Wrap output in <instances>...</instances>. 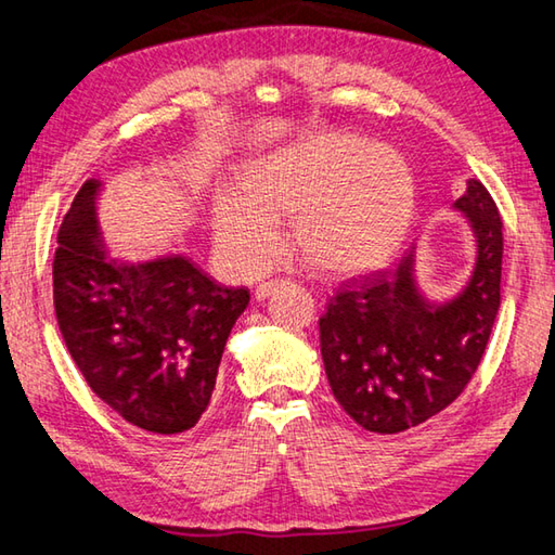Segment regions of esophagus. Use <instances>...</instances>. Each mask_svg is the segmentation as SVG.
I'll list each match as a JSON object with an SVG mask.
<instances>
[{
	"label": "esophagus",
	"instance_id": "obj_1",
	"mask_svg": "<svg viewBox=\"0 0 555 555\" xmlns=\"http://www.w3.org/2000/svg\"><path fill=\"white\" fill-rule=\"evenodd\" d=\"M274 286H276V281H261V284L255 288V298L264 300L267 296H271V291H274Z\"/></svg>",
	"mask_w": 555,
	"mask_h": 555
}]
</instances>
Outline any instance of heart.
I'll return each instance as SVG.
<instances>
[{"label":"heart","mask_w":555,"mask_h":555,"mask_svg":"<svg viewBox=\"0 0 555 555\" xmlns=\"http://www.w3.org/2000/svg\"><path fill=\"white\" fill-rule=\"evenodd\" d=\"M306 264L330 276L371 271L392 257L415 214V179L396 150L351 133H320L245 159L237 189L214 204L218 247L237 271L274 257L276 218Z\"/></svg>","instance_id":"obj_1"}]
</instances>
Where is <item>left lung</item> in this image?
Returning <instances> with one entry per match:
<instances>
[{
	"mask_svg": "<svg viewBox=\"0 0 555 555\" xmlns=\"http://www.w3.org/2000/svg\"><path fill=\"white\" fill-rule=\"evenodd\" d=\"M456 208L478 237L476 271L456 300L435 310L422 304L408 255L398 267L341 284L318 320L335 400L376 435H398L449 408L486 354L500 310L502 218L478 179Z\"/></svg>",
	"mask_w": 555,
	"mask_h": 555,
	"instance_id": "8db88e82",
	"label": "left lung"
}]
</instances>
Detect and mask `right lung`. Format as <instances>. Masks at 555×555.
Wrapping results in <instances>:
<instances>
[{
  "label": "right lung",
  "instance_id": "obj_1",
  "mask_svg": "<svg viewBox=\"0 0 555 555\" xmlns=\"http://www.w3.org/2000/svg\"><path fill=\"white\" fill-rule=\"evenodd\" d=\"M99 181L77 191L57 230L53 304L60 335L87 386L130 425L179 435L216 388L225 341L249 304L186 257L111 259L99 249Z\"/></svg>",
  "mask_w": 555,
  "mask_h": 555
}]
</instances>
